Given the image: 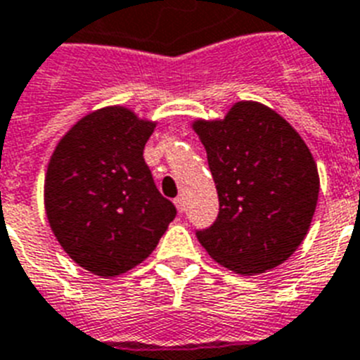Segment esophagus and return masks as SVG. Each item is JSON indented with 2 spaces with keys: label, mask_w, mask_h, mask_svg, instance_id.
I'll return each mask as SVG.
<instances>
[{
  "label": "esophagus",
  "mask_w": 360,
  "mask_h": 360,
  "mask_svg": "<svg viewBox=\"0 0 360 360\" xmlns=\"http://www.w3.org/2000/svg\"><path fill=\"white\" fill-rule=\"evenodd\" d=\"M174 205L177 207V210H179V212H185V198H183V195H177V198H175L174 200Z\"/></svg>",
  "instance_id": "34e87169"
}]
</instances>
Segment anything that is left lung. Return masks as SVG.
Here are the masks:
<instances>
[{"label": "left lung", "instance_id": "1", "mask_svg": "<svg viewBox=\"0 0 360 360\" xmlns=\"http://www.w3.org/2000/svg\"><path fill=\"white\" fill-rule=\"evenodd\" d=\"M220 212L198 240L240 276L264 274L297 250L316 210L320 177L303 139L283 116L238 101L221 120H195Z\"/></svg>", "mask_w": 360, "mask_h": 360}]
</instances>
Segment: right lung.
Returning a JSON list of instances; mask_svg holds the SVG:
<instances>
[{"label":"right lung","instance_id":"obj_1","mask_svg":"<svg viewBox=\"0 0 360 360\" xmlns=\"http://www.w3.org/2000/svg\"><path fill=\"white\" fill-rule=\"evenodd\" d=\"M157 122L103 107L58 140L44 181L49 227L90 274L116 277L150 257L177 210L144 160Z\"/></svg>","mask_w":360,"mask_h":360}]
</instances>
